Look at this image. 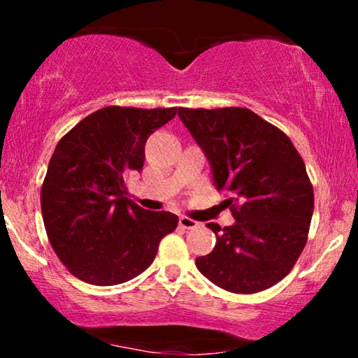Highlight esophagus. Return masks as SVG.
Listing matches in <instances>:
<instances>
[{"mask_svg": "<svg viewBox=\"0 0 358 358\" xmlns=\"http://www.w3.org/2000/svg\"><path fill=\"white\" fill-rule=\"evenodd\" d=\"M199 225H200L199 222L190 219V217H187V215L180 217V227H182V229H187V231H192V229H196V227H199Z\"/></svg>", "mask_w": 358, "mask_h": 358, "instance_id": "esophagus-1", "label": "esophagus"}]
</instances>
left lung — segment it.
<instances>
[{"label": "left lung", "mask_w": 358, "mask_h": 358, "mask_svg": "<svg viewBox=\"0 0 358 358\" xmlns=\"http://www.w3.org/2000/svg\"><path fill=\"white\" fill-rule=\"evenodd\" d=\"M178 116L207 155L236 219L224 229L207 224L217 244L196 257V268L231 293L268 289L306 245L315 196L305 162L279 127L245 108H180Z\"/></svg>", "instance_id": "8db88e82"}]
</instances>
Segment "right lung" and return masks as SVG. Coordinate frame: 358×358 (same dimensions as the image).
<instances>
[{
  "label": "right lung",
  "instance_id": "right-lung-1",
  "mask_svg": "<svg viewBox=\"0 0 358 358\" xmlns=\"http://www.w3.org/2000/svg\"><path fill=\"white\" fill-rule=\"evenodd\" d=\"M176 108L108 106L89 114L57 145L40 202L52 249L69 273L96 286L141 274L178 217L127 199V176L145 163L146 139Z\"/></svg>",
  "mask_w": 358,
  "mask_h": 358
}]
</instances>
